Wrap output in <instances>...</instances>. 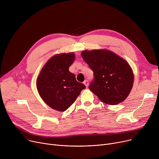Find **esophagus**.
I'll list each match as a JSON object with an SVG mask.
<instances>
[{
  "mask_svg": "<svg viewBox=\"0 0 159 159\" xmlns=\"http://www.w3.org/2000/svg\"><path fill=\"white\" fill-rule=\"evenodd\" d=\"M84 84L86 86V87H88V84H89V82H88V80H84Z\"/></svg>",
  "mask_w": 159,
  "mask_h": 159,
  "instance_id": "34e87169",
  "label": "esophagus"
}]
</instances>
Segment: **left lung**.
I'll list each match as a JSON object with an SVG mask.
<instances>
[{
	"label": "left lung",
	"instance_id": "left-lung-1",
	"mask_svg": "<svg viewBox=\"0 0 159 159\" xmlns=\"http://www.w3.org/2000/svg\"><path fill=\"white\" fill-rule=\"evenodd\" d=\"M81 56L93 71L89 89L101 101L118 104L127 98L131 90L133 71L122 58L108 50L83 51Z\"/></svg>",
	"mask_w": 159,
	"mask_h": 159
}]
</instances>
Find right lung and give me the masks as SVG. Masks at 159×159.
<instances>
[{
  "label": "right lung",
  "mask_w": 159,
  "mask_h": 159,
  "mask_svg": "<svg viewBox=\"0 0 159 159\" xmlns=\"http://www.w3.org/2000/svg\"><path fill=\"white\" fill-rule=\"evenodd\" d=\"M75 60V54L56 55L46 63L37 80L38 92L52 108L64 111L76 101L81 91L86 88L77 81L69 71Z\"/></svg>",
  "instance_id": "1"
}]
</instances>
